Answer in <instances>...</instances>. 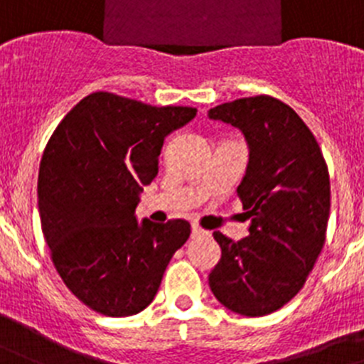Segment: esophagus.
<instances>
[{
	"instance_id": "obj_1",
	"label": "esophagus",
	"mask_w": 364,
	"mask_h": 364,
	"mask_svg": "<svg viewBox=\"0 0 364 364\" xmlns=\"http://www.w3.org/2000/svg\"><path fill=\"white\" fill-rule=\"evenodd\" d=\"M206 235H210L206 230L199 228L198 224H193V226H192V239H199V237H206Z\"/></svg>"
}]
</instances>
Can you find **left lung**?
I'll use <instances>...</instances> for the list:
<instances>
[{
    "label": "left lung",
    "mask_w": 364,
    "mask_h": 364,
    "mask_svg": "<svg viewBox=\"0 0 364 364\" xmlns=\"http://www.w3.org/2000/svg\"><path fill=\"white\" fill-rule=\"evenodd\" d=\"M208 117L246 138L250 159L237 196L251 220L250 235L239 242L213 232L220 260L208 274L210 289L237 314H271L304 287L325 244L327 163L311 129L273 97L226 102Z\"/></svg>",
    "instance_id": "obj_1"
}]
</instances>
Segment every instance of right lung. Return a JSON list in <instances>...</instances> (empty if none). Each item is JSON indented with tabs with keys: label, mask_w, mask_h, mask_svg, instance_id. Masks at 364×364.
<instances>
[{
	"label": "right lung",
	"mask_w": 364,
	"mask_h": 364,
	"mask_svg": "<svg viewBox=\"0 0 364 364\" xmlns=\"http://www.w3.org/2000/svg\"><path fill=\"white\" fill-rule=\"evenodd\" d=\"M196 113L97 91L63 118L44 149L37 179L43 235L68 289L100 314L144 311L188 240L186 220L138 223L134 210L158 174L165 138Z\"/></svg>",
	"instance_id": "right-lung-1"
}]
</instances>
